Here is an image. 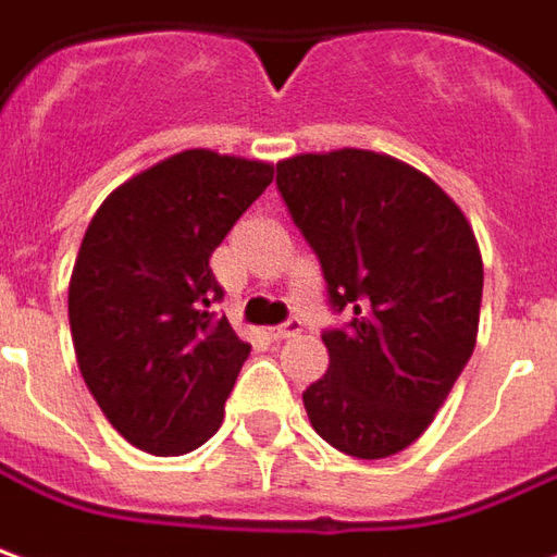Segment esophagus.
Instances as JSON below:
<instances>
[{"label": "esophagus", "mask_w": 557, "mask_h": 557, "mask_svg": "<svg viewBox=\"0 0 557 557\" xmlns=\"http://www.w3.org/2000/svg\"><path fill=\"white\" fill-rule=\"evenodd\" d=\"M298 334H301V322L298 319H289V322H283L277 329H271L274 341H289V337H298Z\"/></svg>", "instance_id": "34e87169"}]
</instances>
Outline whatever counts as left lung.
Masks as SVG:
<instances>
[{
	"instance_id": "left-lung-1",
	"label": "left lung",
	"mask_w": 557,
	"mask_h": 557,
	"mask_svg": "<svg viewBox=\"0 0 557 557\" xmlns=\"http://www.w3.org/2000/svg\"><path fill=\"white\" fill-rule=\"evenodd\" d=\"M292 223L317 252L329 305V371L305 392L310 425L352 458L422 437L476 346L482 256L461 208L428 174L373 150L277 162Z\"/></svg>"
}]
</instances>
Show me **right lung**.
Wrapping results in <instances>:
<instances>
[{
    "instance_id": "1",
    "label": "right lung",
    "mask_w": 557,
    "mask_h": 557,
    "mask_svg": "<svg viewBox=\"0 0 557 557\" xmlns=\"http://www.w3.org/2000/svg\"><path fill=\"white\" fill-rule=\"evenodd\" d=\"M274 181L259 159L184 150L135 174L89 220L69 283V325L89 395L144 453L211 441L250 356L211 307V252Z\"/></svg>"
}]
</instances>
